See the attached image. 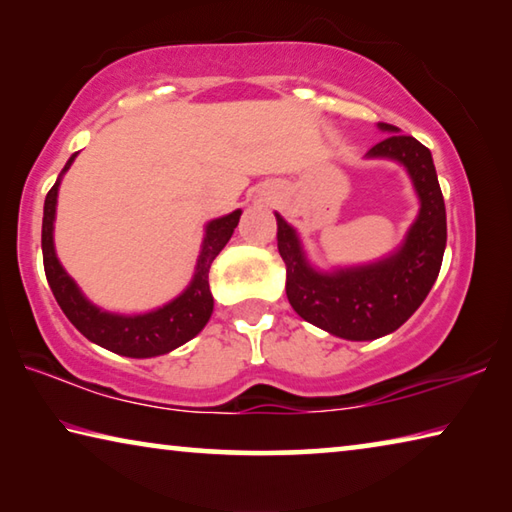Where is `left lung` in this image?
Segmentation results:
<instances>
[{
	"label": "left lung",
	"mask_w": 512,
	"mask_h": 512,
	"mask_svg": "<svg viewBox=\"0 0 512 512\" xmlns=\"http://www.w3.org/2000/svg\"><path fill=\"white\" fill-rule=\"evenodd\" d=\"M393 133L370 149L409 169L420 196V216L404 246L384 262L334 275L316 273L305 262L291 225L277 219V250L287 264V298L296 314L325 332L348 341H370L395 332L427 298L440 273L447 244L445 201L431 153L415 137Z\"/></svg>",
	"instance_id": "1"
}]
</instances>
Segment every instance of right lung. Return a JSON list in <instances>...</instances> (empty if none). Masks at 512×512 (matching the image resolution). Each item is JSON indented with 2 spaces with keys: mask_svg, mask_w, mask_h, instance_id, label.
<instances>
[{
  "mask_svg": "<svg viewBox=\"0 0 512 512\" xmlns=\"http://www.w3.org/2000/svg\"><path fill=\"white\" fill-rule=\"evenodd\" d=\"M74 158L76 155L67 160L63 173L69 169ZM58 185L60 178L49 189L45 198V216H42V262H45L49 287L54 291V298L60 309L65 311L69 323L79 329L85 339L101 345V348L135 359L167 354L176 350L178 345L194 339L205 327L207 320H210L214 307V298L210 291V266L216 255L223 250V246L230 241L241 212L237 210L228 216H221V219L207 225L201 257H198L196 264V275L183 296H178L158 311H151V314L115 316L97 309L83 298V293L76 287L72 277L63 271V266H60L54 253V235L51 232H54Z\"/></svg>",
  "mask_w": 512,
  "mask_h": 512,
  "instance_id": "obj_1",
  "label": "right lung"
}]
</instances>
